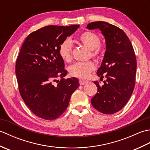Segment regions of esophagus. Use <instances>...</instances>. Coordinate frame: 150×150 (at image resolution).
<instances>
[{
	"label": "esophagus",
	"instance_id": "obj_1",
	"mask_svg": "<svg viewBox=\"0 0 150 150\" xmlns=\"http://www.w3.org/2000/svg\"><path fill=\"white\" fill-rule=\"evenodd\" d=\"M79 83H80L81 85H84L88 83V81H84V80H79Z\"/></svg>",
	"mask_w": 150,
	"mask_h": 150
}]
</instances>
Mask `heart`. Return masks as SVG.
<instances>
[{"label": "heart", "mask_w": 150, "mask_h": 150, "mask_svg": "<svg viewBox=\"0 0 150 150\" xmlns=\"http://www.w3.org/2000/svg\"><path fill=\"white\" fill-rule=\"evenodd\" d=\"M78 42L90 50V56L98 59L100 56V39L98 35L91 31H86L78 37ZM59 55L66 62H69L72 59V43L69 39L63 41L59 47ZM95 69L93 61L76 62L69 66V73L73 77L80 79L86 78L89 74Z\"/></svg>", "instance_id": "1"}]
</instances>
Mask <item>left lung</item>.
I'll return each instance as SVG.
<instances>
[{
	"label": "left lung",
	"mask_w": 150,
	"mask_h": 150,
	"mask_svg": "<svg viewBox=\"0 0 150 150\" xmlns=\"http://www.w3.org/2000/svg\"><path fill=\"white\" fill-rule=\"evenodd\" d=\"M89 30L99 29L106 40V52L97 73L104 84L98 81L97 93L91 98L92 106L104 114H113L128 103L134 90L137 59L129 38L124 31L114 25L103 21L88 24Z\"/></svg>",
	"instance_id": "obj_1"
}]
</instances>
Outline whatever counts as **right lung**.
I'll list each match as a JSON object with an SVG mask.
<instances>
[{
	"label": "right lung",
	"instance_id": "obj_1",
	"mask_svg": "<svg viewBox=\"0 0 150 150\" xmlns=\"http://www.w3.org/2000/svg\"><path fill=\"white\" fill-rule=\"evenodd\" d=\"M79 25H50L30 33L25 40L15 64L21 97L35 115L56 119L68 106L72 93L79 86L75 77L64 79L67 71L59 47ZM60 77L57 86L52 81Z\"/></svg>",
	"mask_w": 150,
	"mask_h": 150
}]
</instances>
